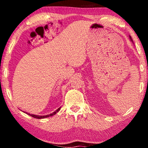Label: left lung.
Wrapping results in <instances>:
<instances>
[{"mask_svg":"<svg viewBox=\"0 0 148 148\" xmlns=\"http://www.w3.org/2000/svg\"><path fill=\"white\" fill-rule=\"evenodd\" d=\"M129 37H130V40H131V41H132V42H133V41H132V37H131V36H129Z\"/></svg>","mask_w":148,"mask_h":148,"instance_id":"1","label":"left lung"}]
</instances>
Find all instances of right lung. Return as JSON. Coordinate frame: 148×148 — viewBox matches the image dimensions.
I'll return each instance as SVG.
<instances>
[{
	"label": "right lung",
	"instance_id": "add662e5",
	"mask_svg": "<svg viewBox=\"0 0 148 148\" xmlns=\"http://www.w3.org/2000/svg\"><path fill=\"white\" fill-rule=\"evenodd\" d=\"M60 108H61V107H60V108H58V109L56 110V111H55L54 112H53L52 113H50V114H49V115H37L30 114V113H26V112H24V111H23V113H26V114L30 115V116L33 117V118H37V119H43V118H49V117L53 116V115H56V113H58V112L60 111Z\"/></svg>",
	"mask_w": 148,
	"mask_h": 148
}]
</instances>
